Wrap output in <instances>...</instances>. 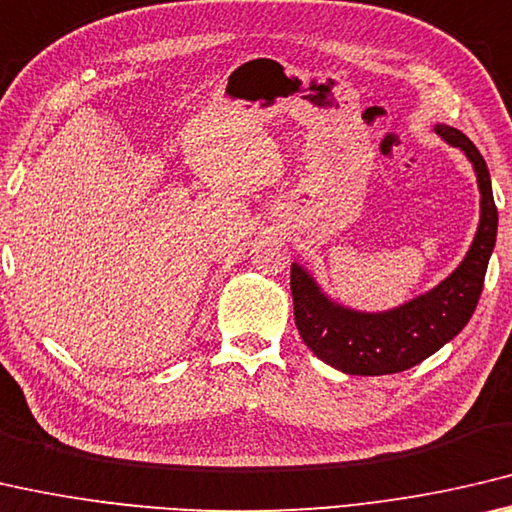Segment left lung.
<instances>
[{
	"label": "left lung",
	"instance_id": "1",
	"mask_svg": "<svg viewBox=\"0 0 512 512\" xmlns=\"http://www.w3.org/2000/svg\"><path fill=\"white\" fill-rule=\"evenodd\" d=\"M433 131L472 163L481 195L479 226L454 272L404 304L370 313L326 295L304 265L292 263L290 267L295 324L301 340L326 365L345 374L381 376L410 370L454 340L479 304L499 222L490 172L465 133L449 124H435Z\"/></svg>",
	"mask_w": 512,
	"mask_h": 512
}]
</instances>
